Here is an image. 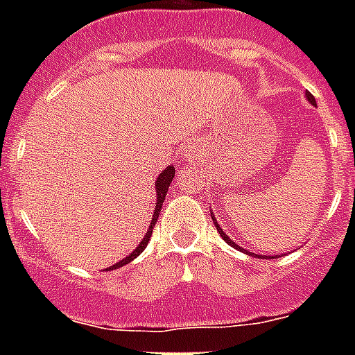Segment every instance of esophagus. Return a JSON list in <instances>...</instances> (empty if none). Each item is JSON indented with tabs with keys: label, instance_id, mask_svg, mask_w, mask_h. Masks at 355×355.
Returning <instances> with one entry per match:
<instances>
[{
	"label": "esophagus",
	"instance_id": "obj_1",
	"mask_svg": "<svg viewBox=\"0 0 355 355\" xmlns=\"http://www.w3.org/2000/svg\"><path fill=\"white\" fill-rule=\"evenodd\" d=\"M184 158H188V162H196L197 158H199V153H197L196 149H187V153H184Z\"/></svg>",
	"mask_w": 355,
	"mask_h": 355
}]
</instances>
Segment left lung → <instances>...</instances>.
<instances>
[{
  "instance_id": "1",
  "label": "left lung",
  "mask_w": 355,
  "mask_h": 355,
  "mask_svg": "<svg viewBox=\"0 0 355 355\" xmlns=\"http://www.w3.org/2000/svg\"><path fill=\"white\" fill-rule=\"evenodd\" d=\"M306 97H307V101L311 103V105H315L316 106V101H315V97H313V94H309V92H306ZM211 218H213V224H215V227H216V231H218V234H220L222 238H224V241L225 243H227V245H231V247H234V249H240L241 252H247L245 249H241L240 245H236V243H234L233 240H231V238L227 236V234L224 233V231H222V227L218 224H216V218L215 216H213V213H211ZM247 254H250V256H256V258H268V259H272V258H277V256H259V254H254V252H247Z\"/></svg>"
}]
</instances>
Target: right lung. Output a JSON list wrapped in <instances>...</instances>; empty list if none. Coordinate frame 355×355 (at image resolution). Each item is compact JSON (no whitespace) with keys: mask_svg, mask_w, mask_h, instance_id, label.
Returning a JSON list of instances; mask_svg holds the SVG:
<instances>
[{"mask_svg":"<svg viewBox=\"0 0 355 355\" xmlns=\"http://www.w3.org/2000/svg\"><path fill=\"white\" fill-rule=\"evenodd\" d=\"M174 175H175V168L174 167H167L165 171L162 172V174L158 175V180H156V206H155V213H153V220H150L149 224V229H147V233L146 236L142 238V241L139 243V247L133 250V252L130 254V256H126L124 259H121L119 263H115L114 266H108L106 270H115V268H121V266L128 265V263L133 261L137 256H140V254L144 252V249L147 247V243H149L150 240V234H153V227H155L156 220H158V216H159V211H162V206L163 202H165V196H167V190L168 187H171L172 180H174Z\"/></svg>","mask_w":355,"mask_h":355,"instance_id":"right-lung-1","label":"right lung"}]
</instances>
